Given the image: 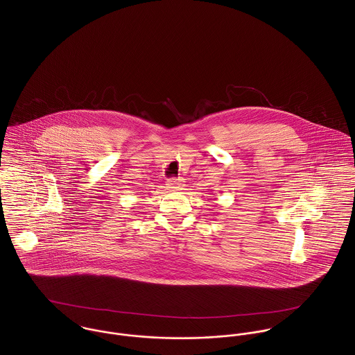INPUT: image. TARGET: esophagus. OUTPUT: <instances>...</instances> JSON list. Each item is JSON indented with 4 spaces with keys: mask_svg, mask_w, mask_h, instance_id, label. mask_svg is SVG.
<instances>
[{
    "mask_svg": "<svg viewBox=\"0 0 355 355\" xmlns=\"http://www.w3.org/2000/svg\"><path fill=\"white\" fill-rule=\"evenodd\" d=\"M166 187H168V190H171V191L182 190V189H183V180H182V179H171V180H168Z\"/></svg>",
    "mask_w": 355,
    "mask_h": 355,
    "instance_id": "1",
    "label": "esophagus"
}]
</instances>
